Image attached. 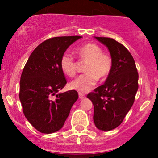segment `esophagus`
I'll use <instances>...</instances> for the list:
<instances>
[{
  "label": "esophagus",
  "mask_w": 158,
  "mask_h": 158,
  "mask_svg": "<svg viewBox=\"0 0 158 158\" xmlns=\"http://www.w3.org/2000/svg\"><path fill=\"white\" fill-rule=\"evenodd\" d=\"M79 98H80L81 100H83V99L85 98V96L84 94H82V93H79Z\"/></svg>",
  "instance_id": "1"
}]
</instances>
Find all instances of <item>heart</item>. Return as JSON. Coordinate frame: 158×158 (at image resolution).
I'll list each match as a JSON object with an SVG mask.
<instances>
[{"mask_svg":"<svg viewBox=\"0 0 158 158\" xmlns=\"http://www.w3.org/2000/svg\"><path fill=\"white\" fill-rule=\"evenodd\" d=\"M82 61L87 62L85 73L80 75L69 83V87L80 93H86L93 89L100 79L109 76L112 68V59L109 54L103 53L101 47L95 43H86L76 50ZM62 72L69 77H73L77 72V62L72 54L65 52L60 59Z\"/></svg>","mask_w":158,"mask_h":158,"instance_id":"b5f03b06","label":"heart"}]
</instances>
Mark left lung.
<instances>
[{"label": "left lung", "instance_id": "8db88e82", "mask_svg": "<svg viewBox=\"0 0 158 158\" xmlns=\"http://www.w3.org/2000/svg\"><path fill=\"white\" fill-rule=\"evenodd\" d=\"M94 38L107 47L112 68L105 83L87 97L94 106L96 128L108 131L122 123L133 105L139 89V73L133 57L123 45L111 38Z\"/></svg>", "mask_w": 158, "mask_h": 158}]
</instances>
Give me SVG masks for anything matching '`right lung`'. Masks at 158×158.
I'll use <instances>...</instances> for the list:
<instances>
[{
    "label": "right lung",
    "mask_w": 158,
    "mask_h": 158,
    "mask_svg": "<svg viewBox=\"0 0 158 158\" xmlns=\"http://www.w3.org/2000/svg\"><path fill=\"white\" fill-rule=\"evenodd\" d=\"M81 36H62L40 43L29 57L19 82V100L28 122L37 131L51 134L63 127L77 100L75 90L58 93L66 84L60 59Z\"/></svg>",
    "instance_id": "1"
}]
</instances>
